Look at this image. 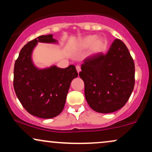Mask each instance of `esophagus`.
Wrapping results in <instances>:
<instances>
[{
    "label": "esophagus",
    "mask_w": 152,
    "mask_h": 152,
    "mask_svg": "<svg viewBox=\"0 0 152 152\" xmlns=\"http://www.w3.org/2000/svg\"><path fill=\"white\" fill-rule=\"evenodd\" d=\"M76 70H77V72L78 73H79L80 71H81V66H78V65H77L76 66Z\"/></svg>",
    "instance_id": "obj_1"
}]
</instances>
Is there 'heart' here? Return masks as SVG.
I'll use <instances>...</instances> for the list:
<instances>
[{
	"label": "heart",
	"instance_id": "1",
	"mask_svg": "<svg viewBox=\"0 0 152 152\" xmlns=\"http://www.w3.org/2000/svg\"><path fill=\"white\" fill-rule=\"evenodd\" d=\"M108 45V41L103 37L96 34H90L82 38L78 42V47L80 49H86L90 48L91 54L95 55L105 52Z\"/></svg>",
	"mask_w": 152,
	"mask_h": 152
}]
</instances>
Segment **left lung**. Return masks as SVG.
Masks as SVG:
<instances>
[{
    "label": "left lung",
    "mask_w": 152,
    "mask_h": 152,
    "mask_svg": "<svg viewBox=\"0 0 152 152\" xmlns=\"http://www.w3.org/2000/svg\"><path fill=\"white\" fill-rule=\"evenodd\" d=\"M79 76L91 108L100 113L115 112L125 105L134 89V61L125 44L116 39L105 54L84 59Z\"/></svg>",
    "instance_id": "1"
}]
</instances>
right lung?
<instances>
[{
    "instance_id": "right-lung-1",
    "label": "right lung",
    "mask_w": 152,
    "mask_h": 152,
    "mask_svg": "<svg viewBox=\"0 0 152 152\" xmlns=\"http://www.w3.org/2000/svg\"><path fill=\"white\" fill-rule=\"evenodd\" d=\"M38 42L57 44L58 41L52 34L41 35L22 48L15 63L13 86L20 102L30 114L53 118L63 110L70 84L78 73L74 65L65 69L56 65L37 68L32 54Z\"/></svg>"
}]
</instances>
